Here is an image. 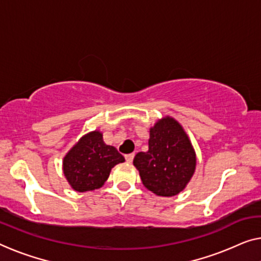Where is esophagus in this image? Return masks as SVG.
Here are the masks:
<instances>
[{"mask_svg": "<svg viewBox=\"0 0 261 261\" xmlns=\"http://www.w3.org/2000/svg\"><path fill=\"white\" fill-rule=\"evenodd\" d=\"M134 157H135V154H134V153L125 154V161H126L127 163H131L132 161H134Z\"/></svg>", "mask_w": 261, "mask_h": 261, "instance_id": "obj_1", "label": "esophagus"}]
</instances>
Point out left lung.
Wrapping results in <instances>:
<instances>
[{
	"label": "left lung",
	"mask_w": 261,
	"mask_h": 261,
	"mask_svg": "<svg viewBox=\"0 0 261 261\" xmlns=\"http://www.w3.org/2000/svg\"><path fill=\"white\" fill-rule=\"evenodd\" d=\"M143 185L157 196L172 197L185 189L196 170V152L182 126L172 117L150 129L149 150L135 155Z\"/></svg>",
	"instance_id": "1"
}]
</instances>
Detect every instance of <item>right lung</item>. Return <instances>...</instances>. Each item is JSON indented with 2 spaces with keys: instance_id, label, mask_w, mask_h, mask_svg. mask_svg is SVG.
<instances>
[{
  "instance_id": "add662e5",
  "label": "right lung",
  "mask_w": 261,
  "mask_h": 261,
  "mask_svg": "<svg viewBox=\"0 0 261 261\" xmlns=\"http://www.w3.org/2000/svg\"><path fill=\"white\" fill-rule=\"evenodd\" d=\"M125 162L115 146L107 145L99 131L84 135L63 159V172L75 191L102 188L115 165Z\"/></svg>"
}]
</instances>
